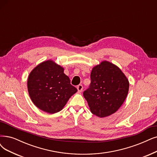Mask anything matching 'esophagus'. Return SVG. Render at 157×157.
<instances>
[{
    "instance_id": "obj_1",
    "label": "esophagus",
    "mask_w": 157,
    "mask_h": 157,
    "mask_svg": "<svg viewBox=\"0 0 157 157\" xmlns=\"http://www.w3.org/2000/svg\"><path fill=\"white\" fill-rule=\"evenodd\" d=\"M83 89V86L82 85H79L77 86V89H78V92H82Z\"/></svg>"
}]
</instances>
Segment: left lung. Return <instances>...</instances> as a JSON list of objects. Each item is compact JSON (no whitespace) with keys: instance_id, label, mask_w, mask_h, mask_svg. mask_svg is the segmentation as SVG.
<instances>
[{"instance_id":"left-lung-1","label":"left lung","mask_w":157,"mask_h":157,"mask_svg":"<svg viewBox=\"0 0 157 157\" xmlns=\"http://www.w3.org/2000/svg\"><path fill=\"white\" fill-rule=\"evenodd\" d=\"M90 87L83 92L91 113L103 118L114 114L124 102L129 82L114 64L103 61L92 68Z\"/></svg>"}]
</instances>
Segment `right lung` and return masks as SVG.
Returning a JSON list of instances; mask_svg holds the SVG:
<instances>
[{"mask_svg": "<svg viewBox=\"0 0 157 157\" xmlns=\"http://www.w3.org/2000/svg\"><path fill=\"white\" fill-rule=\"evenodd\" d=\"M27 86L34 105L50 114L61 111L78 91L64 73V68L50 59L40 63L32 70Z\"/></svg>", "mask_w": 157, "mask_h": 157, "instance_id": "obj_1", "label": "right lung"}]
</instances>
